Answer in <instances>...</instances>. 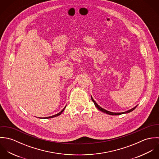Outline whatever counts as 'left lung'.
<instances>
[{"instance_id": "8db88e82", "label": "left lung", "mask_w": 159, "mask_h": 159, "mask_svg": "<svg viewBox=\"0 0 159 159\" xmlns=\"http://www.w3.org/2000/svg\"><path fill=\"white\" fill-rule=\"evenodd\" d=\"M91 99H92V102L94 103V105H95V106L100 110V111H102V112H103V113H106L107 114H110V115H120V114H125V113H130V112H131V111H132L133 110H134L135 108H136V106L135 107H134V108H133L132 109H131V110H128V111H125V112H123V113H113V112H110V111H107V110H105V109H103V108H101L95 101H94V100L93 99V98L91 97Z\"/></svg>"}]
</instances>
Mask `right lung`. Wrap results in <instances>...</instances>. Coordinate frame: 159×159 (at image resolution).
Here are the masks:
<instances>
[{
  "label": "right lung",
  "instance_id": "1",
  "mask_svg": "<svg viewBox=\"0 0 159 159\" xmlns=\"http://www.w3.org/2000/svg\"><path fill=\"white\" fill-rule=\"evenodd\" d=\"M66 107L60 112V113H59L58 114H55V115H54V116H49V117H45V119H49V118H52V117H56V116H59L64 111V110H65V108H66Z\"/></svg>",
  "mask_w": 159,
  "mask_h": 159
}]
</instances>
